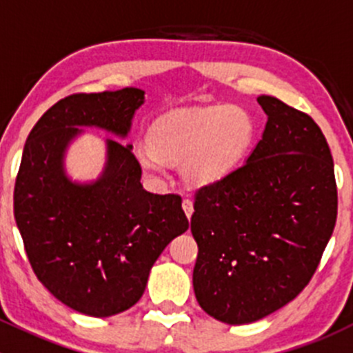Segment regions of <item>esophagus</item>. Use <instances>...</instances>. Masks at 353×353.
Wrapping results in <instances>:
<instances>
[{
	"mask_svg": "<svg viewBox=\"0 0 353 353\" xmlns=\"http://www.w3.org/2000/svg\"><path fill=\"white\" fill-rule=\"evenodd\" d=\"M183 210H184V213H186L188 219H191V215H193L194 208H193V201H191L190 198H184L183 199Z\"/></svg>",
	"mask_w": 353,
	"mask_h": 353,
	"instance_id": "34e87169",
	"label": "esophagus"
}]
</instances>
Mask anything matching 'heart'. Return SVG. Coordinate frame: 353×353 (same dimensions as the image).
Here are the masks:
<instances>
[{"mask_svg": "<svg viewBox=\"0 0 353 353\" xmlns=\"http://www.w3.org/2000/svg\"><path fill=\"white\" fill-rule=\"evenodd\" d=\"M254 140L256 121L248 109L213 105L160 117L152 126L150 143H137L133 154L148 176H165L172 163L181 165L188 184L201 188L223 179L239 167Z\"/></svg>", "mask_w": 353, "mask_h": 353, "instance_id": "heart-1", "label": "heart"}]
</instances>
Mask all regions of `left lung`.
<instances>
[{
  "label": "left lung",
  "mask_w": 353,
  "mask_h": 353,
  "mask_svg": "<svg viewBox=\"0 0 353 353\" xmlns=\"http://www.w3.org/2000/svg\"><path fill=\"white\" fill-rule=\"evenodd\" d=\"M263 138L244 165L194 194L193 287L206 314L258 321L311 282L338 212L333 157L311 116L270 95Z\"/></svg>",
  "instance_id": "8db88e82"
}]
</instances>
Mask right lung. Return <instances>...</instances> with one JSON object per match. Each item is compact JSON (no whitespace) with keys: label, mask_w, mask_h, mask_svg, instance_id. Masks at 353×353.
<instances>
[{"label":"right lung","mask_w":353,"mask_h":353,"mask_svg":"<svg viewBox=\"0 0 353 353\" xmlns=\"http://www.w3.org/2000/svg\"><path fill=\"white\" fill-rule=\"evenodd\" d=\"M143 101L133 87L61 99L32 128L17 174L13 210L32 270L58 301L94 318L137 304L160 252L190 227L181 196L143 190L131 145L105 141L108 162L94 183L65 172L80 126L124 138Z\"/></svg>","instance_id":"add662e5"}]
</instances>
